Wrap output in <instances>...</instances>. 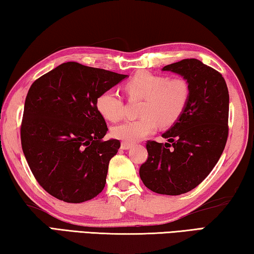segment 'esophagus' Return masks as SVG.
<instances>
[{
	"instance_id": "34e87169",
	"label": "esophagus",
	"mask_w": 254,
	"mask_h": 254,
	"mask_svg": "<svg viewBox=\"0 0 254 254\" xmlns=\"http://www.w3.org/2000/svg\"><path fill=\"white\" fill-rule=\"evenodd\" d=\"M131 147H132V143L126 142V141H123V142L121 143V148H122L123 150H127V149H130Z\"/></svg>"
}]
</instances>
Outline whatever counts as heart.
Returning <instances> with one entry per match:
<instances>
[{"mask_svg":"<svg viewBox=\"0 0 254 254\" xmlns=\"http://www.w3.org/2000/svg\"><path fill=\"white\" fill-rule=\"evenodd\" d=\"M130 97L143 98L140 119L127 120L112 127V134L126 142L142 140L156 132L158 124L171 127L178 121L190 98V86L184 78H168L147 70L137 71L124 85ZM96 107L106 120L118 122L124 115L122 97L115 91H105L96 100Z\"/></svg>","mask_w":254,"mask_h":254,"instance_id":"obj_1","label":"heart"}]
</instances>
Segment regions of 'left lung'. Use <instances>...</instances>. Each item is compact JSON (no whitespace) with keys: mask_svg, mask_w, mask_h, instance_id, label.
<instances>
[{"mask_svg":"<svg viewBox=\"0 0 254 254\" xmlns=\"http://www.w3.org/2000/svg\"><path fill=\"white\" fill-rule=\"evenodd\" d=\"M162 70L182 75L190 86V98L162 134L168 142L148 141V159L139 174L150 190L175 196L198 186L221 158L229 135L230 96L222 74L198 59H183Z\"/></svg>","mask_w":254,"mask_h":254,"instance_id":"8db88e82","label":"left lung"}]
</instances>
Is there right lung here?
<instances>
[{"label": "right lung", "mask_w": 254, "mask_h": 254, "mask_svg": "<svg viewBox=\"0 0 254 254\" xmlns=\"http://www.w3.org/2000/svg\"><path fill=\"white\" fill-rule=\"evenodd\" d=\"M127 77L68 62L33 81L21 144L34 178L51 196L83 203L104 189L110 160L121 143L103 140L107 126L96 100Z\"/></svg>", "instance_id": "obj_1"}]
</instances>
